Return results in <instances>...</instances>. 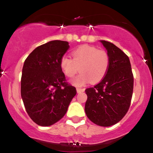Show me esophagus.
<instances>
[{
    "instance_id": "obj_1",
    "label": "esophagus",
    "mask_w": 153,
    "mask_h": 153,
    "mask_svg": "<svg viewBox=\"0 0 153 153\" xmlns=\"http://www.w3.org/2000/svg\"><path fill=\"white\" fill-rule=\"evenodd\" d=\"M76 90H77V92H78V94H80V93L83 92V91H85V89H84V88H77Z\"/></svg>"
}]
</instances>
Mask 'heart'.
Segmentation results:
<instances>
[{"mask_svg":"<svg viewBox=\"0 0 153 153\" xmlns=\"http://www.w3.org/2000/svg\"><path fill=\"white\" fill-rule=\"evenodd\" d=\"M72 57H63L60 60L61 69L68 78H72L79 71L81 73L72 81L77 86L91 81L98 83L105 78L110 65V57L104 50L82 45L72 52Z\"/></svg>","mask_w":153,"mask_h":153,"instance_id":"obj_1","label":"heart"}]
</instances>
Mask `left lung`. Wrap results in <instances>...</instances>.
<instances>
[{
	"mask_svg": "<svg viewBox=\"0 0 153 153\" xmlns=\"http://www.w3.org/2000/svg\"><path fill=\"white\" fill-rule=\"evenodd\" d=\"M110 57L105 78L85 89V111L92 122L101 127L118 123L125 116L132 97L134 77L128 56L109 42L101 40Z\"/></svg>",
	"mask_w": 153,
	"mask_h": 153,
	"instance_id": "left-lung-1",
	"label": "left lung"
}]
</instances>
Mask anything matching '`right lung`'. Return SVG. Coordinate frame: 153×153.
Here are the masks:
<instances>
[{"label": "right lung", "instance_id": "add662e5", "mask_svg": "<svg viewBox=\"0 0 153 153\" xmlns=\"http://www.w3.org/2000/svg\"><path fill=\"white\" fill-rule=\"evenodd\" d=\"M69 48L68 42L54 40L36 47L24 61L21 95L28 115L39 126L60 120L77 94L60 67Z\"/></svg>", "mask_w": 153, "mask_h": 153}]
</instances>
